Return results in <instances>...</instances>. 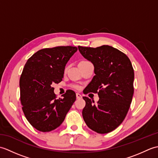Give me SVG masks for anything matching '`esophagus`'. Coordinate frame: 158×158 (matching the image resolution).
<instances>
[{"label":"esophagus","mask_w":158,"mask_h":158,"mask_svg":"<svg viewBox=\"0 0 158 158\" xmlns=\"http://www.w3.org/2000/svg\"><path fill=\"white\" fill-rule=\"evenodd\" d=\"M76 96H77V99H79V98H82L81 94H80L79 93H77L76 94Z\"/></svg>","instance_id":"34e87169"}]
</instances>
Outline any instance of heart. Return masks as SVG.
<instances>
[{"instance_id":"b5f03b06","label":"heart","mask_w":158,"mask_h":158,"mask_svg":"<svg viewBox=\"0 0 158 158\" xmlns=\"http://www.w3.org/2000/svg\"><path fill=\"white\" fill-rule=\"evenodd\" d=\"M89 62V61H88V60H81V61L79 62V64H83V63H85V62ZM66 69H67V67H66V68H65V70ZM73 88H79V86L78 85H73Z\"/></svg>"}]
</instances>
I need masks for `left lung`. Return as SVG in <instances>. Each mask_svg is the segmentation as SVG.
I'll list each match as a JSON object with an SVG mask.
<instances>
[{
	"label": "left lung",
	"instance_id": "left-lung-1",
	"mask_svg": "<svg viewBox=\"0 0 158 158\" xmlns=\"http://www.w3.org/2000/svg\"><path fill=\"white\" fill-rule=\"evenodd\" d=\"M81 55L92 62L94 73L83 94L98 93L96 105L83 97L85 106L82 115L86 125L99 134L116 129L125 119L134 94L135 73L128 57L109 45L94 48L78 46Z\"/></svg>",
	"mask_w": 158,
	"mask_h": 158
}]
</instances>
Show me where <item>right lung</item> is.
<instances>
[{
  "label": "right lung",
  "instance_id": "right-lung-1",
  "mask_svg": "<svg viewBox=\"0 0 158 158\" xmlns=\"http://www.w3.org/2000/svg\"><path fill=\"white\" fill-rule=\"evenodd\" d=\"M77 48L58 46L34 53L23 67L19 79L20 101L26 118L41 132L55 130L64 120L76 100L73 90L57 99L53 83L62 81L65 66Z\"/></svg>",
  "mask_w": 158,
  "mask_h": 158
}]
</instances>
